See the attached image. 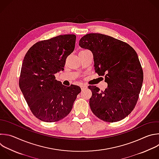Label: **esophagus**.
<instances>
[{"label": "esophagus", "mask_w": 159, "mask_h": 159, "mask_svg": "<svg viewBox=\"0 0 159 159\" xmlns=\"http://www.w3.org/2000/svg\"><path fill=\"white\" fill-rule=\"evenodd\" d=\"M80 88H81L82 90H84L85 89H86V88H87V86H86V85H82L80 86Z\"/></svg>", "instance_id": "obj_1"}]
</instances>
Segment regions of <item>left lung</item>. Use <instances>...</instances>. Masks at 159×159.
<instances>
[{"label": "left lung", "instance_id": "8db88e82", "mask_svg": "<svg viewBox=\"0 0 159 159\" xmlns=\"http://www.w3.org/2000/svg\"><path fill=\"white\" fill-rule=\"evenodd\" d=\"M79 45L93 54L95 72L105 75L107 88L104 91L89 85L92 95L90 109L107 122L120 121L134 110L142 88L143 74L138 56L128 43L102 34H88Z\"/></svg>", "mask_w": 159, "mask_h": 159}]
</instances>
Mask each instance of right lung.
<instances>
[{
	"instance_id": "1",
	"label": "right lung",
	"mask_w": 159,
	"mask_h": 159,
	"mask_svg": "<svg viewBox=\"0 0 159 159\" xmlns=\"http://www.w3.org/2000/svg\"><path fill=\"white\" fill-rule=\"evenodd\" d=\"M75 40V35L66 34L39 41L24 57L19 87L31 112L42 121L54 122L66 117L81 91L80 87H66L55 77L64 70Z\"/></svg>"
}]
</instances>
